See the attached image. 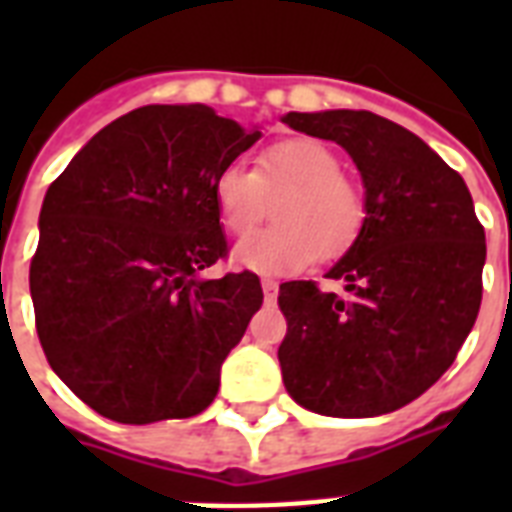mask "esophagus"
<instances>
[{"mask_svg":"<svg viewBox=\"0 0 512 512\" xmlns=\"http://www.w3.org/2000/svg\"><path fill=\"white\" fill-rule=\"evenodd\" d=\"M263 292L268 300H273L276 297V292H279V281H273V279H263Z\"/></svg>","mask_w":512,"mask_h":512,"instance_id":"34e87169","label":"esophagus"}]
</instances>
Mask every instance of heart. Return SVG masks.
Masks as SVG:
<instances>
[{
    "label": "heart",
    "instance_id": "heart-1",
    "mask_svg": "<svg viewBox=\"0 0 512 512\" xmlns=\"http://www.w3.org/2000/svg\"><path fill=\"white\" fill-rule=\"evenodd\" d=\"M217 217L228 233L247 236L273 201L276 223L241 241L233 263L265 276H289L313 263H335L366 231L364 188L345 175L332 146L316 138H287L265 146L249 170L225 164L212 183Z\"/></svg>",
    "mask_w": 512,
    "mask_h": 512
}]
</instances>
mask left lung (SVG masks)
I'll use <instances>...</instances> for the list:
<instances>
[{
    "instance_id": "8db88e82",
    "label": "left lung",
    "mask_w": 512,
    "mask_h": 512,
    "mask_svg": "<svg viewBox=\"0 0 512 512\" xmlns=\"http://www.w3.org/2000/svg\"><path fill=\"white\" fill-rule=\"evenodd\" d=\"M284 124L345 148L369 204L361 241L327 273L345 295L279 287L284 388L327 417L396 412L454 364L476 324L484 225L460 172L401 124L372 111H292Z\"/></svg>"
}]
</instances>
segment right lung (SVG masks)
I'll return each instance as SVG.
<instances>
[{"label": "right lung", "mask_w": 512, "mask_h": 512, "mask_svg": "<svg viewBox=\"0 0 512 512\" xmlns=\"http://www.w3.org/2000/svg\"><path fill=\"white\" fill-rule=\"evenodd\" d=\"M260 132L207 106H143L95 135L44 196L31 257L36 335L52 372L124 425L204 412L263 305L228 257L212 183Z\"/></svg>", "instance_id": "obj_1"}]
</instances>
